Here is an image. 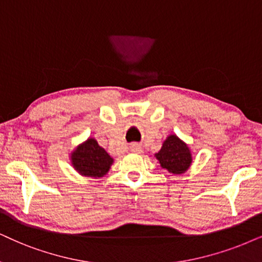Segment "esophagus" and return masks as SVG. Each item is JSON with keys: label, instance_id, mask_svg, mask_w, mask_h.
Listing matches in <instances>:
<instances>
[{"label": "esophagus", "instance_id": "obj_1", "mask_svg": "<svg viewBox=\"0 0 262 262\" xmlns=\"http://www.w3.org/2000/svg\"><path fill=\"white\" fill-rule=\"evenodd\" d=\"M130 150L133 151V152H135V154H141L142 152V150H141V147L139 146V145H137V144H133L130 146Z\"/></svg>", "mask_w": 262, "mask_h": 262}]
</instances>
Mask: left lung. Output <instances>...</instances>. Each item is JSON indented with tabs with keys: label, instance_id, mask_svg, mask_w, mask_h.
<instances>
[{
	"label": "left lung",
	"instance_id": "8db88e82",
	"mask_svg": "<svg viewBox=\"0 0 262 262\" xmlns=\"http://www.w3.org/2000/svg\"><path fill=\"white\" fill-rule=\"evenodd\" d=\"M161 167L173 174H184L192 163L190 147L177 135H169L165 139L161 150L155 155Z\"/></svg>",
	"mask_w": 262,
	"mask_h": 262
}]
</instances>
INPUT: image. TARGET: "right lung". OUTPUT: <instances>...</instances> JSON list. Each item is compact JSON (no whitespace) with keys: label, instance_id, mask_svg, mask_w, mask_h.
<instances>
[{"label":"right lung","instance_id":"obj_1","mask_svg":"<svg viewBox=\"0 0 262 262\" xmlns=\"http://www.w3.org/2000/svg\"><path fill=\"white\" fill-rule=\"evenodd\" d=\"M70 158L72 165L79 174L91 178L104 177L114 163L110 155L99 146L98 141L93 138L78 145L71 152Z\"/></svg>","mask_w":262,"mask_h":262}]
</instances>
